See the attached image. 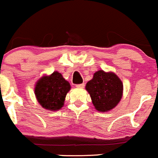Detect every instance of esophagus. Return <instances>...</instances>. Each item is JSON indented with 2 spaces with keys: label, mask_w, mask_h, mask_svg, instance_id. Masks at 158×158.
Returning a JSON list of instances; mask_svg holds the SVG:
<instances>
[{
  "label": "esophagus",
  "mask_w": 158,
  "mask_h": 158,
  "mask_svg": "<svg viewBox=\"0 0 158 158\" xmlns=\"http://www.w3.org/2000/svg\"><path fill=\"white\" fill-rule=\"evenodd\" d=\"M76 87L77 88H85V84H80V85H77Z\"/></svg>",
  "instance_id": "1"
}]
</instances>
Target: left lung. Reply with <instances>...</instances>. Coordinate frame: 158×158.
<instances>
[{
	"label": "left lung",
	"instance_id": "left-lung-1",
	"mask_svg": "<svg viewBox=\"0 0 158 158\" xmlns=\"http://www.w3.org/2000/svg\"><path fill=\"white\" fill-rule=\"evenodd\" d=\"M85 88L90 94L94 108L99 112H108L114 109L123 97V83L112 72L98 70Z\"/></svg>",
	"mask_w": 158,
	"mask_h": 158
}]
</instances>
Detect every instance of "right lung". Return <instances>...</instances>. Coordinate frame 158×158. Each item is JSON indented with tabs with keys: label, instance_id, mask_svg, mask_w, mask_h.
I'll return each instance as SVG.
<instances>
[{
	"label": "right lung",
	"instance_id": "1",
	"mask_svg": "<svg viewBox=\"0 0 158 158\" xmlns=\"http://www.w3.org/2000/svg\"><path fill=\"white\" fill-rule=\"evenodd\" d=\"M70 85L63 77L62 74L55 71L46 75L36 82L35 94L42 107L49 111H57L64 106Z\"/></svg>",
	"mask_w": 158,
	"mask_h": 158
}]
</instances>
